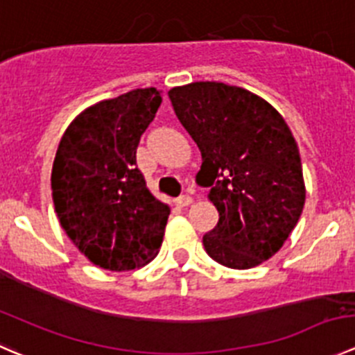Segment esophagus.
I'll use <instances>...</instances> for the list:
<instances>
[{
    "mask_svg": "<svg viewBox=\"0 0 355 355\" xmlns=\"http://www.w3.org/2000/svg\"><path fill=\"white\" fill-rule=\"evenodd\" d=\"M191 203H193V198H191V196H188V195L179 196V198L176 200L178 207H188V205H191Z\"/></svg>",
    "mask_w": 355,
    "mask_h": 355,
    "instance_id": "obj_1",
    "label": "esophagus"
}]
</instances>
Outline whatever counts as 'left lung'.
I'll list each match as a JSON object with an SVG mask.
<instances>
[{
    "instance_id": "8db88e82",
    "label": "left lung",
    "mask_w": 355,
    "mask_h": 355,
    "mask_svg": "<svg viewBox=\"0 0 355 355\" xmlns=\"http://www.w3.org/2000/svg\"><path fill=\"white\" fill-rule=\"evenodd\" d=\"M179 122L202 153L198 181L219 223L203 234L205 252L231 269L271 259L300 219L305 184L288 124L257 94L224 83L169 91Z\"/></svg>"
}]
</instances>
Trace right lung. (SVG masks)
<instances>
[{"label": "right lung", "mask_w": 355, "mask_h": 355, "mask_svg": "<svg viewBox=\"0 0 355 355\" xmlns=\"http://www.w3.org/2000/svg\"><path fill=\"white\" fill-rule=\"evenodd\" d=\"M162 103L155 87L132 89L80 112L63 132L51 171L55 212L94 266L131 271L157 257L169 205L136 167L141 135Z\"/></svg>", "instance_id": "right-lung-1"}]
</instances>
